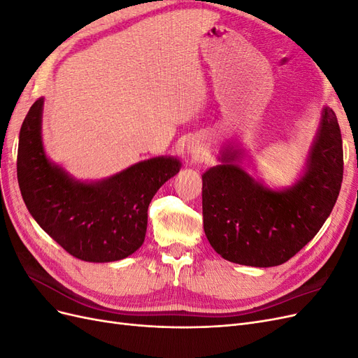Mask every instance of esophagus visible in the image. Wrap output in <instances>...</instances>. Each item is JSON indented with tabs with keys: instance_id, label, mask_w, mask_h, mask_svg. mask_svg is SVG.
Segmentation results:
<instances>
[{
	"instance_id": "34e87169",
	"label": "esophagus",
	"mask_w": 358,
	"mask_h": 358,
	"mask_svg": "<svg viewBox=\"0 0 358 358\" xmlns=\"http://www.w3.org/2000/svg\"><path fill=\"white\" fill-rule=\"evenodd\" d=\"M188 154H189V157L191 158H194V159H197V158H203V155H206V149H204V146L201 145V143H189L188 145Z\"/></svg>"
}]
</instances>
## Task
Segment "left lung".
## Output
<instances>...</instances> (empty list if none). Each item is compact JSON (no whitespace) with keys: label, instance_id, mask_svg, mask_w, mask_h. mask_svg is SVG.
<instances>
[{"label":"left lung","instance_id":"left-lung-1","mask_svg":"<svg viewBox=\"0 0 358 358\" xmlns=\"http://www.w3.org/2000/svg\"><path fill=\"white\" fill-rule=\"evenodd\" d=\"M239 145L225 146L203 179V227L224 259L252 267L279 266L309 243L330 216L343 178L338 117L324 106L299 179L273 189L241 162Z\"/></svg>","mask_w":358,"mask_h":358}]
</instances>
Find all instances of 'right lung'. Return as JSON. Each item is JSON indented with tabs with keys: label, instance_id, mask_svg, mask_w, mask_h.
Segmentation results:
<instances>
[{
	"label": "right lung",
	"instance_id": "add662e5",
	"mask_svg": "<svg viewBox=\"0 0 358 358\" xmlns=\"http://www.w3.org/2000/svg\"><path fill=\"white\" fill-rule=\"evenodd\" d=\"M43 104L41 96L31 106L19 133L17 182L28 212L83 262L110 263L134 254L145 242L150 200L182 162L154 157L100 180L76 179L46 155Z\"/></svg>",
	"mask_w": 358,
	"mask_h": 358
}]
</instances>
